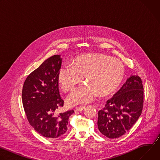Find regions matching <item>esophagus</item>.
Returning a JSON list of instances; mask_svg holds the SVG:
<instances>
[{"label": "esophagus", "mask_w": 160, "mask_h": 160, "mask_svg": "<svg viewBox=\"0 0 160 160\" xmlns=\"http://www.w3.org/2000/svg\"><path fill=\"white\" fill-rule=\"evenodd\" d=\"M85 108V106H78V107H77V108H75V110H76V111H82V110H83Z\"/></svg>", "instance_id": "1"}]
</instances>
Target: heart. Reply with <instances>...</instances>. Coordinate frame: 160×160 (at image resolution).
<instances>
[{"label": "heart", "instance_id": "b5f03b06", "mask_svg": "<svg viewBox=\"0 0 160 160\" xmlns=\"http://www.w3.org/2000/svg\"><path fill=\"white\" fill-rule=\"evenodd\" d=\"M125 67L117 59L102 54H84L77 58L72 64L62 66L58 81L65 92H72L83 79L86 84L77 88L67 99L73 106L92 101L99 94L106 96L122 82Z\"/></svg>", "mask_w": 160, "mask_h": 160}]
</instances>
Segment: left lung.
I'll return each mask as SVG.
<instances>
[{
  "instance_id": "1",
  "label": "left lung",
  "mask_w": 160,
  "mask_h": 160,
  "mask_svg": "<svg viewBox=\"0 0 160 160\" xmlns=\"http://www.w3.org/2000/svg\"><path fill=\"white\" fill-rule=\"evenodd\" d=\"M144 103L141 78L132 75L98 111V126L100 132L109 139L118 138L138 121Z\"/></svg>"
}]
</instances>
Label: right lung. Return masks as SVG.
<instances>
[{
    "instance_id": "obj_1",
    "label": "right lung",
    "mask_w": 160,
    "mask_h": 160,
    "mask_svg": "<svg viewBox=\"0 0 160 160\" xmlns=\"http://www.w3.org/2000/svg\"><path fill=\"white\" fill-rule=\"evenodd\" d=\"M60 55L45 60L26 78L22 90V102L30 124L39 134L50 139L59 138L68 130V119L73 110L59 114L63 106L58 81L61 66Z\"/></svg>"
}]
</instances>
